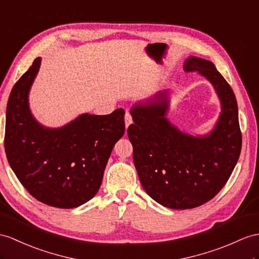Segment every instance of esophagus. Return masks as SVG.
<instances>
[{"instance_id": "1", "label": "esophagus", "mask_w": 259, "mask_h": 259, "mask_svg": "<svg viewBox=\"0 0 259 259\" xmlns=\"http://www.w3.org/2000/svg\"><path fill=\"white\" fill-rule=\"evenodd\" d=\"M133 122V118H132V115H131V113L130 112H126L125 113V125H126V127H128V125Z\"/></svg>"}]
</instances>
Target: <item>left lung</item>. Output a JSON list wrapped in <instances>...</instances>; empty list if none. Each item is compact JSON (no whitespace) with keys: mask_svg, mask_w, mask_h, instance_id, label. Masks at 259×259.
<instances>
[{"mask_svg":"<svg viewBox=\"0 0 259 259\" xmlns=\"http://www.w3.org/2000/svg\"><path fill=\"white\" fill-rule=\"evenodd\" d=\"M187 72L209 80L222 103L218 124L210 135L181 133L165 117L167 91L131 110L134 124L127 128L133 159L145 191L161 205L176 210L193 209L220 192L231 177L242 148L235 94L211 61L190 57Z\"/></svg>","mask_w":259,"mask_h":259,"instance_id":"1","label":"left lung"}]
</instances>
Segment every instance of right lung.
Returning <instances> with one entry per match:
<instances>
[{
  "mask_svg": "<svg viewBox=\"0 0 259 259\" xmlns=\"http://www.w3.org/2000/svg\"><path fill=\"white\" fill-rule=\"evenodd\" d=\"M41 59L14 84L4 147L11 168L29 194L50 206L71 209L97 194L113 146L124 135L123 109L108 115L82 114L60 128H45L28 108V92Z\"/></svg>",
  "mask_w": 259,
  "mask_h": 259,
  "instance_id": "obj_1",
  "label": "right lung"
}]
</instances>
